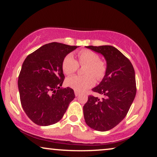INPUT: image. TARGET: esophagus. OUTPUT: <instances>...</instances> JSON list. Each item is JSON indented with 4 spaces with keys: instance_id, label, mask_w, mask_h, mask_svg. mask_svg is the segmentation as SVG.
I'll return each mask as SVG.
<instances>
[{
    "instance_id": "obj_1",
    "label": "esophagus",
    "mask_w": 157,
    "mask_h": 157,
    "mask_svg": "<svg viewBox=\"0 0 157 157\" xmlns=\"http://www.w3.org/2000/svg\"><path fill=\"white\" fill-rule=\"evenodd\" d=\"M79 93L78 92V91H75V96H79Z\"/></svg>"
}]
</instances>
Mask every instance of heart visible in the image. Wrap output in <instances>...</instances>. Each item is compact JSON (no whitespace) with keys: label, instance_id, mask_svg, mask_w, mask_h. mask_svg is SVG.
<instances>
[{"label":"heart","instance_id":"b5f03b06","mask_svg":"<svg viewBox=\"0 0 157 157\" xmlns=\"http://www.w3.org/2000/svg\"><path fill=\"white\" fill-rule=\"evenodd\" d=\"M78 62L80 65L86 64L84 68V75H74L69 77L66 80V85L78 92H83L92 87L98 79L103 78L107 71L104 61L99 59L97 53L91 50H83L78 54ZM62 70L66 75H72L78 70L79 64L72 55H66L62 64Z\"/></svg>","mask_w":157,"mask_h":157}]
</instances>
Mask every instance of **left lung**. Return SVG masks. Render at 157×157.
I'll return each instance as SVG.
<instances>
[{
	"mask_svg": "<svg viewBox=\"0 0 157 157\" xmlns=\"http://www.w3.org/2000/svg\"><path fill=\"white\" fill-rule=\"evenodd\" d=\"M100 53L107 62L102 80L92 91L103 95L102 99L89 95L83 107L87 125L105 132L113 128L126 116L136 96L134 69L121 51L111 46H86Z\"/></svg>",
	"mask_w": 157,
	"mask_h": 157,
	"instance_id": "obj_1",
	"label": "left lung"
}]
</instances>
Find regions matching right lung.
Segmentation results:
<instances>
[{"mask_svg":"<svg viewBox=\"0 0 157 157\" xmlns=\"http://www.w3.org/2000/svg\"><path fill=\"white\" fill-rule=\"evenodd\" d=\"M77 48L52 42L31 53L23 63L18 80L21 103L28 118L38 125L59 121L75 97L70 87L61 86L65 78L63 60Z\"/></svg>","mask_w":157,"mask_h":157,"instance_id":"add662e5","label":"right lung"}]
</instances>
